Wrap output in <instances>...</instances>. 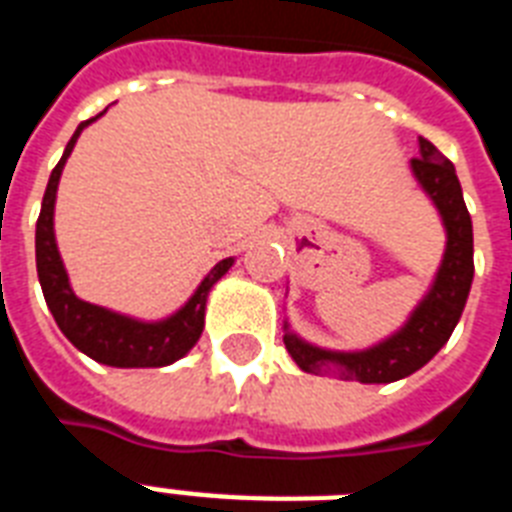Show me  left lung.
<instances>
[{"label": "left lung", "mask_w": 512, "mask_h": 512, "mask_svg": "<svg viewBox=\"0 0 512 512\" xmlns=\"http://www.w3.org/2000/svg\"><path fill=\"white\" fill-rule=\"evenodd\" d=\"M412 170L430 199L436 201L446 225L444 263L438 268L433 289L398 335L361 353H332L313 348L287 332L284 345L303 372L319 374L335 366L345 380H358L366 385L396 382L428 364L452 337L473 284V223L462 199L454 164L430 140L420 138V156L412 159Z\"/></svg>", "instance_id": "obj_1"}]
</instances>
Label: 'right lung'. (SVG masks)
<instances>
[{
  "instance_id": "add662e5",
  "label": "right lung",
  "mask_w": 512,
  "mask_h": 512,
  "mask_svg": "<svg viewBox=\"0 0 512 512\" xmlns=\"http://www.w3.org/2000/svg\"><path fill=\"white\" fill-rule=\"evenodd\" d=\"M95 119H87V122L76 127L74 138L68 140L63 159L52 170L47 191H44L42 212H39V220H36V273H39V284H42L44 300H47V308H50L52 319L60 327V332L71 340L74 348L95 358L98 364L122 366V369H130V366H167L177 358H183L201 337L209 289L220 276H225L233 260L231 257L220 260L207 273V279L201 281L199 289L193 292L191 300L175 316H170L167 321H156V324L127 319V316L106 311L100 305L84 303L74 295V289L68 284L66 268L60 263L58 247H55L52 212H55V193H58L63 164H66L68 154L74 151L79 132Z\"/></svg>"
}]
</instances>
